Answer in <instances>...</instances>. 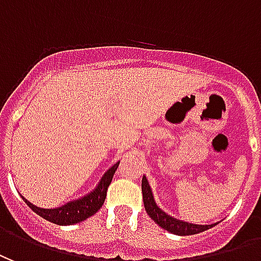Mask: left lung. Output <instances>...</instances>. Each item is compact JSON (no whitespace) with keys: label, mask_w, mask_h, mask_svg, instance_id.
<instances>
[{"label":"left lung","mask_w":261,"mask_h":261,"mask_svg":"<svg viewBox=\"0 0 261 261\" xmlns=\"http://www.w3.org/2000/svg\"><path fill=\"white\" fill-rule=\"evenodd\" d=\"M142 192H143V203L146 213L149 214V217L153 220L155 224H159L160 227L164 228L165 231L175 233V235H195V233H200L203 231L210 229L211 227H214L216 224H208V225H199V224H192V222L182 221L178 220L175 217L170 216L168 213H165L163 208H160V206L155 203L154 199L153 191L150 188V184L147 178L143 175L142 178Z\"/></svg>","instance_id":"8db88e82"}]
</instances>
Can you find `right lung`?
Listing matches in <instances>:
<instances>
[{
    "mask_svg": "<svg viewBox=\"0 0 261 261\" xmlns=\"http://www.w3.org/2000/svg\"><path fill=\"white\" fill-rule=\"evenodd\" d=\"M119 161L112 165L111 168H108L107 172L102 175L100 182L97 184L96 188L86 193L85 196H82L79 199L70 200L65 204H62L60 207L55 208H41L32 204L28 199H24L22 196V199L24 203L32 208V210L39 214L40 217H43L44 220L50 222H54L57 225H72V224H77V222L85 221L89 217L94 216L97 211L101 208L107 196V189L110 184H111L112 176L117 171Z\"/></svg>",
    "mask_w": 261,
    "mask_h": 261,
    "instance_id": "add662e5",
    "label": "right lung"
}]
</instances>
